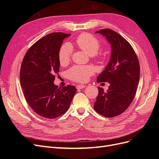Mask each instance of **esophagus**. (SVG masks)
<instances>
[{
	"label": "esophagus",
	"mask_w": 159,
	"mask_h": 159,
	"mask_svg": "<svg viewBox=\"0 0 159 159\" xmlns=\"http://www.w3.org/2000/svg\"><path fill=\"white\" fill-rule=\"evenodd\" d=\"M85 85H78L76 86V88L77 89H84V88H85Z\"/></svg>",
	"instance_id": "1"
}]
</instances>
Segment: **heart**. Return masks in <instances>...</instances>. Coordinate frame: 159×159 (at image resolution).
<instances>
[{
  "label": "heart",
  "instance_id": "obj_1",
  "mask_svg": "<svg viewBox=\"0 0 159 159\" xmlns=\"http://www.w3.org/2000/svg\"><path fill=\"white\" fill-rule=\"evenodd\" d=\"M73 45L84 50L89 56L96 57L99 60H102L105 57V53L98 52L101 47L99 40L90 34L82 33L76 38L73 44H64L60 48L58 60L61 66H66L70 62L73 52L71 48ZM93 69L90 66H74L67 71V76L72 81L84 83L87 81L89 77L93 75Z\"/></svg>",
  "mask_w": 159,
  "mask_h": 159
}]
</instances>
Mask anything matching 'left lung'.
Returning <instances> with one entry per match:
<instances>
[{
	"instance_id": "obj_1",
	"label": "left lung",
	"mask_w": 159,
	"mask_h": 159,
	"mask_svg": "<svg viewBox=\"0 0 159 159\" xmlns=\"http://www.w3.org/2000/svg\"><path fill=\"white\" fill-rule=\"evenodd\" d=\"M105 37L111 46L110 60L97 78L98 83L108 82L104 91L98 87L99 93L94 109L106 117L123 113L135 95L140 78V66L136 53L127 40L114 30L105 28L96 32Z\"/></svg>"
}]
</instances>
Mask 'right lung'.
<instances>
[{"label":"right lung","mask_w":159,"mask_h":159,"mask_svg":"<svg viewBox=\"0 0 159 159\" xmlns=\"http://www.w3.org/2000/svg\"><path fill=\"white\" fill-rule=\"evenodd\" d=\"M70 34L53 32L34 44L26 53L20 71V84L29 106L40 116L56 119L70 107L76 92L74 85L54 84L60 71L58 51Z\"/></svg>","instance_id":"1"}]
</instances>
